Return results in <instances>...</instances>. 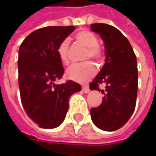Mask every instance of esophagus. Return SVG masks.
<instances>
[{
    "mask_svg": "<svg viewBox=\"0 0 156 156\" xmlns=\"http://www.w3.org/2000/svg\"><path fill=\"white\" fill-rule=\"evenodd\" d=\"M82 91L84 92V93H88L89 91H90V89H89V87H87V86H83L82 87Z\"/></svg>",
    "mask_w": 156,
    "mask_h": 156,
    "instance_id": "obj_1",
    "label": "esophagus"
}]
</instances>
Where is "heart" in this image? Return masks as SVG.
I'll list each match as a JSON object with an SVG mask.
<instances>
[{"label":"heart","instance_id":"1","mask_svg":"<svg viewBox=\"0 0 156 156\" xmlns=\"http://www.w3.org/2000/svg\"><path fill=\"white\" fill-rule=\"evenodd\" d=\"M76 40L80 44L87 48L85 53V59L91 58L96 62H100L104 58V50L98 44V37L88 30L78 31L75 35ZM69 41L68 39L62 40L57 48V54L59 60L63 64L69 63ZM96 69L94 65L87 61L82 64H75L70 66L66 71V77L78 83H85L94 76Z\"/></svg>","mask_w":156,"mask_h":156}]
</instances>
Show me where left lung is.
Returning a JSON list of instances; mask_svg holds the SVG:
<instances>
[{
    "label": "left lung",
    "mask_w": 156,
    "mask_h": 156,
    "mask_svg": "<svg viewBox=\"0 0 156 156\" xmlns=\"http://www.w3.org/2000/svg\"><path fill=\"white\" fill-rule=\"evenodd\" d=\"M98 33L106 47V62L100 72L89 84L91 90L106 92L99 107L90 109L91 119L98 128L115 131L121 128L131 117L136 103L138 70L136 56L128 40L116 28L105 24L90 25Z\"/></svg>",
    "instance_id": "8db88e82"
}]
</instances>
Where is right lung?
<instances>
[{"label": "right lung", "mask_w": 156, "mask_h": 156, "mask_svg": "<svg viewBox=\"0 0 156 156\" xmlns=\"http://www.w3.org/2000/svg\"><path fill=\"white\" fill-rule=\"evenodd\" d=\"M74 26H48L31 32L20 44L18 70L23 108L28 116L42 128H55L65 119L69 97L81 90L80 85L68 80L55 85L64 74L57 54L59 42Z\"/></svg>", "instance_id": "right-lung-1"}]
</instances>
